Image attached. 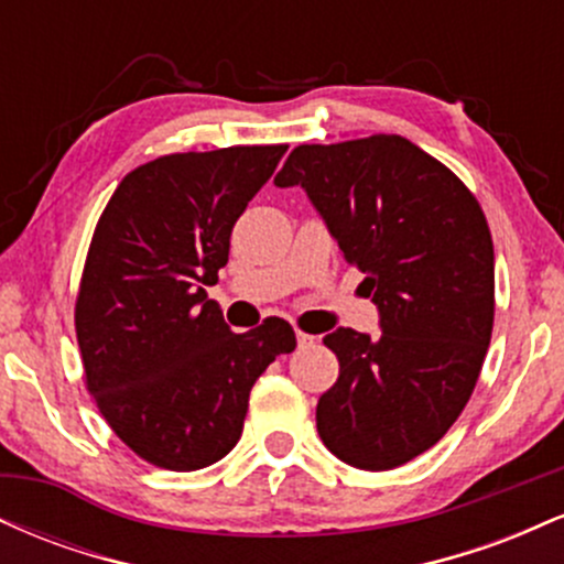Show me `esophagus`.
Returning <instances> with one entry per match:
<instances>
[{"label": "esophagus", "mask_w": 564, "mask_h": 564, "mask_svg": "<svg viewBox=\"0 0 564 564\" xmlns=\"http://www.w3.org/2000/svg\"><path fill=\"white\" fill-rule=\"evenodd\" d=\"M296 345H300L302 349L304 347H313L315 345V336H310V334H304V332H296Z\"/></svg>", "instance_id": "obj_1"}]
</instances>
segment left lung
Returning a JSON list of instances; mask_svg holds the SVG:
<instances>
[{"instance_id":"left-lung-1","label":"left lung","mask_w":564,"mask_h":564,"mask_svg":"<svg viewBox=\"0 0 564 564\" xmlns=\"http://www.w3.org/2000/svg\"><path fill=\"white\" fill-rule=\"evenodd\" d=\"M275 185L307 193L379 307L381 336H323L339 379L318 400V435L349 467H400L451 430L488 352L496 264L480 204L400 134L294 148Z\"/></svg>"}]
</instances>
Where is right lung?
Instances as JSON below:
<instances>
[{"label": "right lung", "mask_w": 564, "mask_h": 564, "mask_svg": "<svg viewBox=\"0 0 564 564\" xmlns=\"http://www.w3.org/2000/svg\"><path fill=\"white\" fill-rule=\"evenodd\" d=\"M289 145L172 153L121 180L97 223L79 296L87 390L140 458L193 471L228 456L249 392L294 328L268 318L232 334L215 286L230 232Z\"/></svg>", "instance_id": "1"}]
</instances>
